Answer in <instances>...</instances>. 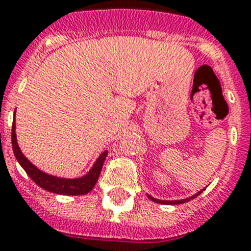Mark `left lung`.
<instances>
[{
  "instance_id": "left-lung-1",
  "label": "left lung",
  "mask_w": 251,
  "mask_h": 251,
  "mask_svg": "<svg viewBox=\"0 0 251 251\" xmlns=\"http://www.w3.org/2000/svg\"><path fill=\"white\" fill-rule=\"evenodd\" d=\"M203 190H204V189H203ZM203 190L198 191V193H197V194L191 195V197H189V198H185V199H179V201H161V199H156V198H153L152 195H149V194H147V197H149V198L151 199V201H153V202H156V203H161V204H181V203H186V202H189V201H190V199H194L195 197H198V195L201 194V193H202Z\"/></svg>"
}]
</instances>
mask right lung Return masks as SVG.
<instances>
[{
	"instance_id": "right-lung-1",
	"label": "right lung",
	"mask_w": 251,
	"mask_h": 251,
	"mask_svg": "<svg viewBox=\"0 0 251 251\" xmlns=\"http://www.w3.org/2000/svg\"><path fill=\"white\" fill-rule=\"evenodd\" d=\"M11 145H13L14 155L17 157L18 163L25 169V173L31 177L33 182L39 185L44 190L61 195H84L87 193H90L94 189L95 183L98 182L102 164H104V160H105L106 155H108V151H104L98 157V160L95 161V164L92 165L90 171L82 177L64 178V177L48 175V173L40 171L36 165H33L19 149L17 142V134H15V113H14V122L13 127H11Z\"/></svg>"
}]
</instances>
